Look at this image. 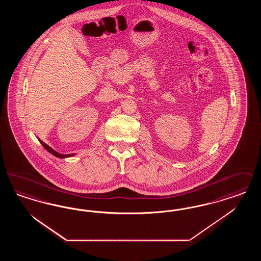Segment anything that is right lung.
Here are the masks:
<instances>
[{"label":"right lung","instance_id":"obj_1","mask_svg":"<svg viewBox=\"0 0 261 261\" xmlns=\"http://www.w3.org/2000/svg\"><path fill=\"white\" fill-rule=\"evenodd\" d=\"M38 140H39V142L43 145V147H44L45 149H47L49 152H50L53 155H55V156H57V158H59V159H65V158H70V156L74 155V153H71V154H62V153H59V152L56 151L55 149H51L50 146H48L47 144H45L42 140H40V139H38Z\"/></svg>","mask_w":261,"mask_h":261}]
</instances>
